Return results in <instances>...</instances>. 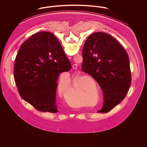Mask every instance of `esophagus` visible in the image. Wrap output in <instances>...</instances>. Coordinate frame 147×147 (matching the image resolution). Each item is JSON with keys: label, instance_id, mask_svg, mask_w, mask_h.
I'll list each match as a JSON object with an SVG mask.
<instances>
[{"label": "esophagus", "instance_id": "obj_1", "mask_svg": "<svg viewBox=\"0 0 147 147\" xmlns=\"http://www.w3.org/2000/svg\"><path fill=\"white\" fill-rule=\"evenodd\" d=\"M70 58H71V57H69V59H70ZM77 67H78V64H75L73 65V68L74 69H77Z\"/></svg>", "mask_w": 147, "mask_h": 147}]
</instances>
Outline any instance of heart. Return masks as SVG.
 I'll return each instance as SVG.
<instances>
[{"label":"heart","instance_id":"heart-1","mask_svg":"<svg viewBox=\"0 0 147 147\" xmlns=\"http://www.w3.org/2000/svg\"><path fill=\"white\" fill-rule=\"evenodd\" d=\"M83 82L84 76H75L71 81L69 91L65 92L64 95L63 94L68 89L69 85L67 82L64 83L62 80H61L58 84V90L59 95L61 96L63 95V98L64 101L71 107L76 108L80 103L79 98L81 92L83 91L82 86ZM83 98H84V103L90 105V106H94L98 104V100L95 103H94L96 100V95L94 94H91L89 91L84 93Z\"/></svg>","mask_w":147,"mask_h":147}]
</instances>
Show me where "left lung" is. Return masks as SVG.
Segmentation results:
<instances>
[{"label":"left lung","instance_id":"left-lung-1","mask_svg":"<svg viewBox=\"0 0 147 147\" xmlns=\"http://www.w3.org/2000/svg\"><path fill=\"white\" fill-rule=\"evenodd\" d=\"M83 58L82 70L97 82L104 94L103 106L98 112H109L125 98L131 86L128 54L114 37L98 32L86 39Z\"/></svg>","mask_w":147,"mask_h":147}]
</instances>
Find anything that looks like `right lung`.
I'll list each match as a JSON object with an SVG mask.
<instances>
[{
    "instance_id": "add662e5",
    "label": "right lung",
    "mask_w": 147,
    "mask_h": 147,
    "mask_svg": "<svg viewBox=\"0 0 147 147\" xmlns=\"http://www.w3.org/2000/svg\"><path fill=\"white\" fill-rule=\"evenodd\" d=\"M71 68L56 36L36 33L21 45L16 57L14 79L23 100L40 111L58 112L56 104L59 74Z\"/></svg>"
}]
</instances>
